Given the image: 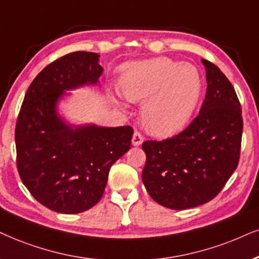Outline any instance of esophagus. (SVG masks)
Returning a JSON list of instances; mask_svg holds the SVG:
<instances>
[{
  "mask_svg": "<svg viewBox=\"0 0 259 259\" xmlns=\"http://www.w3.org/2000/svg\"><path fill=\"white\" fill-rule=\"evenodd\" d=\"M142 142H143V136L141 135L139 132L134 133L133 140H132L133 146H140V145H142Z\"/></svg>",
  "mask_w": 259,
  "mask_h": 259,
  "instance_id": "esophagus-1",
  "label": "esophagus"
}]
</instances>
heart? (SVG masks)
<instances>
[{"label": "heart", "mask_w": 259, "mask_h": 259, "mask_svg": "<svg viewBox=\"0 0 259 259\" xmlns=\"http://www.w3.org/2000/svg\"><path fill=\"white\" fill-rule=\"evenodd\" d=\"M119 93L130 103H142L141 122L150 135L171 137L184 129L201 96L198 70L168 57L133 62L123 68Z\"/></svg>", "instance_id": "1"}]
</instances>
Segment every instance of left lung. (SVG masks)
Segmentation results:
<instances>
[{
    "mask_svg": "<svg viewBox=\"0 0 259 259\" xmlns=\"http://www.w3.org/2000/svg\"><path fill=\"white\" fill-rule=\"evenodd\" d=\"M202 63L208 86L198 116L172 139L142 145L147 192L176 210L211 201L235 171L240 155L243 118L237 93L217 65L207 60Z\"/></svg>",
    "mask_w": 259,
    "mask_h": 259,
    "instance_id": "1",
    "label": "left lung"
}]
</instances>
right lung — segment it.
<instances>
[{"mask_svg": "<svg viewBox=\"0 0 259 259\" xmlns=\"http://www.w3.org/2000/svg\"><path fill=\"white\" fill-rule=\"evenodd\" d=\"M99 55L76 51L45 67L29 84L15 129L16 163L32 196L62 214L100 201L111 166L130 149L133 127L71 124L58 112L69 91L97 86Z\"/></svg>", "mask_w": 259, "mask_h": 259, "instance_id": "add662e5", "label": "right lung"}]
</instances>
